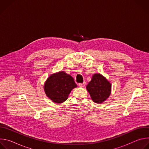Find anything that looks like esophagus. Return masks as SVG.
<instances>
[{"instance_id": "1", "label": "esophagus", "mask_w": 149, "mask_h": 149, "mask_svg": "<svg viewBox=\"0 0 149 149\" xmlns=\"http://www.w3.org/2000/svg\"><path fill=\"white\" fill-rule=\"evenodd\" d=\"M86 82H84L83 83H81V84H79V86L80 87H84L85 86H86Z\"/></svg>"}]
</instances>
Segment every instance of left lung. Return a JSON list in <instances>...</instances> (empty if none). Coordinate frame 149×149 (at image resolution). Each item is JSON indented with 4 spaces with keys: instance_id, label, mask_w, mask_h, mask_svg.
Returning <instances> with one entry per match:
<instances>
[{
    "instance_id": "1",
    "label": "left lung",
    "mask_w": 149,
    "mask_h": 149,
    "mask_svg": "<svg viewBox=\"0 0 149 149\" xmlns=\"http://www.w3.org/2000/svg\"><path fill=\"white\" fill-rule=\"evenodd\" d=\"M86 88L92 100L97 104H101L107 100L111 92V84L101 74H94L88 82Z\"/></svg>"
}]
</instances>
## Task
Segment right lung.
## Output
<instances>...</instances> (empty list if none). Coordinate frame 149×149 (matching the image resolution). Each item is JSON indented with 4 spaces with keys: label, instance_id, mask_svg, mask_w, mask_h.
Wrapping results in <instances>:
<instances>
[{
    "label": "right lung",
    "instance_id": "obj_1",
    "mask_svg": "<svg viewBox=\"0 0 149 149\" xmlns=\"http://www.w3.org/2000/svg\"><path fill=\"white\" fill-rule=\"evenodd\" d=\"M77 87L70 75L64 71H59L49 76L44 84V89L52 101L60 104L68 99L71 91Z\"/></svg>",
    "mask_w": 149,
    "mask_h": 149
}]
</instances>
